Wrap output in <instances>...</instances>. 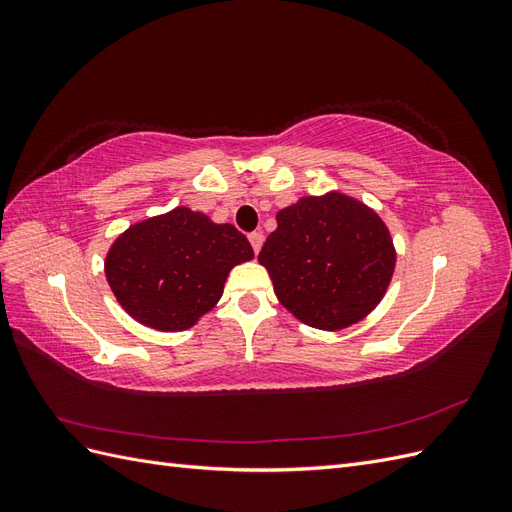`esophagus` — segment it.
<instances>
[{
  "label": "esophagus",
  "instance_id": "esophagus-1",
  "mask_svg": "<svg viewBox=\"0 0 512 512\" xmlns=\"http://www.w3.org/2000/svg\"><path fill=\"white\" fill-rule=\"evenodd\" d=\"M250 243H252V247H254V252L258 254L260 252V247H262V243H265V235H262V232H250Z\"/></svg>",
  "mask_w": 512,
  "mask_h": 512
}]
</instances>
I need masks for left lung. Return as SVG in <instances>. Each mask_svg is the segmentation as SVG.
<instances>
[{"label": "left lung", "mask_w": 512, "mask_h": 512, "mask_svg": "<svg viewBox=\"0 0 512 512\" xmlns=\"http://www.w3.org/2000/svg\"><path fill=\"white\" fill-rule=\"evenodd\" d=\"M258 254L277 299L322 331H339L374 309L395 271V245L380 215L342 192L303 196L277 211Z\"/></svg>", "instance_id": "8db88e82"}]
</instances>
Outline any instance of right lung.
<instances>
[{
    "label": "right lung",
    "mask_w": 512,
    "mask_h": 512,
    "mask_svg": "<svg viewBox=\"0 0 512 512\" xmlns=\"http://www.w3.org/2000/svg\"><path fill=\"white\" fill-rule=\"evenodd\" d=\"M252 258L250 241L235 226L177 207L121 232L106 254L104 273L136 322L173 333L211 312L230 269Z\"/></svg>",
    "instance_id": "obj_1"
}]
</instances>
